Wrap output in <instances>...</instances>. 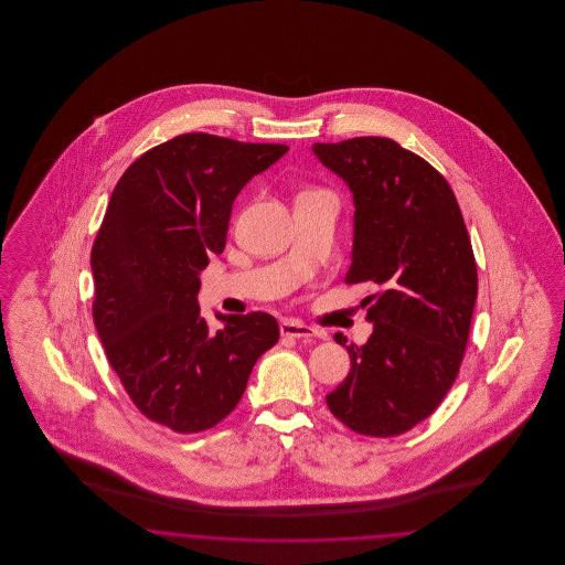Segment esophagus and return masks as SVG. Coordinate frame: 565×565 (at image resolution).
I'll return each instance as SVG.
<instances>
[{"mask_svg":"<svg viewBox=\"0 0 565 565\" xmlns=\"http://www.w3.org/2000/svg\"><path fill=\"white\" fill-rule=\"evenodd\" d=\"M281 334L284 337H290V339H298V341H313L320 337V332L307 323L298 322V320H284L279 326Z\"/></svg>","mask_w":565,"mask_h":565,"instance_id":"esophagus-1","label":"esophagus"}]
</instances>
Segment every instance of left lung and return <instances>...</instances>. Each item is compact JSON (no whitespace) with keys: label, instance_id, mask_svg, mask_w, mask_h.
Segmentation results:
<instances>
[{"label":"left lung","instance_id":"obj_1","mask_svg":"<svg viewBox=\"0 0 565 565\" xmlns=\"http://www.w3.org/2000/svg\"><path fill=\"white\" fill-rule=\"evenodd\" d=\"M313 154L353 196L345 281L381 288L351 369L326 396L330 413L366 436H398L443 403L456 381L477 302V263L447 180L387 137L313 143Z\"/></svg>","mask_w":565,"mask_h":565}]
</instances>
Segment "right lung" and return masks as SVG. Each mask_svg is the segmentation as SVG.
Instances as JSON below:
<instances>
[{
	"instance_id": "add662e5",
	"label": "right lung",
	"mask_w": 565,
	"mask_h": 565,
	"mask_svg": "<svg viewBox=\"0 0 565 565\" xmlns=\"http://www.w3.org/2000/svg\"><path fill=\"white\" fill-rule=\"evenodd\" d=\"M288 152L178 135L125 171L93 245V320L129 398L171 430L214 428L242 401L256 360L279 339L256 311L210 330L199 307L201 270L226 245L243 186Z\"/></svg>"
}]
</instances>
